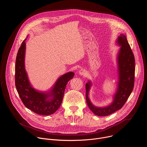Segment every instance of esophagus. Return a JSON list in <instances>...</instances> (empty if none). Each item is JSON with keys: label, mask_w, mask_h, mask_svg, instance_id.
Listing matches in <instances>:
<instances>
[{"label": "esophagus", "mask_w": 147, "mask_h": 147, "mask_svg": "<svg viewBox=\"0 0 147 147\" xmlns=\"http://www.w3.org/2000/svg\"><path fill=\"white\" fill-rule=\"evenodd\" d=\"M78 73H79V74L81 75V76H85V75L86 74L87 72H86V71L84 69H80V70H79Z\"/></svg>", "instance_id": "esophagus-1"}]
</instances>
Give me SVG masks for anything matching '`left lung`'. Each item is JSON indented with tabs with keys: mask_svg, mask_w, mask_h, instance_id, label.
Wrapping results in <instances>:
<instances>
[{
	"mask_svg": "<svg viewBox=\"0 0 147 147\" xmlns=\"http://www.w3.org/2000/svg\"><path fill=\"white\" fill-rule=\"evenodd\" d=\"M116 44L120 47L116 58L118 81L112 103L104 107L94 105L89 98V92L92 84L90 80H88L86 85V100L88 106L95 115L99 116H108L120 109L127 101L134 88L135 59L125 35L120 34L118 36Z\"/></svg>",
	"mask_w": 147,
	"mask_h": 147,
	"instance_id": "8db88e82",
	"label": "left lung"
}]
</instances>
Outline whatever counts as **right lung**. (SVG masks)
Segmentation results:
<instances>
[{"mask_svg":"<svg viewBox=\"0 0 147 147\" xmlns=\"http://www.w3.org/2000/svg\"><path fill=\"white\" fill-rule=\"evenodd\" d=\"M20 47L16 60L15 84L18 95L26 107L40 115H50L60 107L67 82L74 73L68 72L57 78L47 91L35 89L30 82L25 68L26 40Z\"/></svg>","mask_w":147,"mask_h":147,"instance_id":"right-lung-1","label":"right lung"}]
</instances>
